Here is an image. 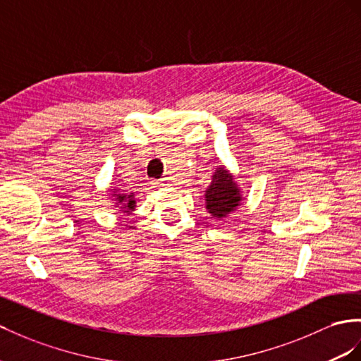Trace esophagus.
I'll list each match as a JSON object with an SVG mask.
<instances>
[{
    "mask_svg": "<svg viewBox=\"0 0 361 361\" xmlns=\"http://www.w3.org/2000/svg\"><path fill=\"white\" fill-rule=\"evenodd\" d=\"M155 188H163V186H168V181H166V178L160 180V181H155Z\"/></svg>",
    "mask_w": 361,
    "mask_h": 361,
    "instance_id": "34e87169",
    "label": "esophagus"
}]
</instances>
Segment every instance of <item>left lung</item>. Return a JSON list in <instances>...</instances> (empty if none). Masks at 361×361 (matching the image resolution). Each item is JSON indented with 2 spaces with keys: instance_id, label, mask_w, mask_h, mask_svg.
<instances>
[{
  "instance_id": "obj_1",
  "label": "left lung",
  "mask_w": 361,
  "mask_h": 361,
  "mask_svg": "<svg viewBox=\"0 0 361 361\" xmlns=\"http://www.w3.org/2000/svg\"><path fill=\"white\" fill-rule=\"evenodd\" d=\"M206 209L214 218H226L230 212L236 210L241 204L243 195L241 189L235 183L233 175L224 166L216 168V172L212 177L210 186L206 190Z\"/></svg>"
}]
</instances>
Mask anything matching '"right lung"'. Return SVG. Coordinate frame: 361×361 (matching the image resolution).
I'll list each match as a JSON object with an SVG mask.
<instances>
[{
    "instance_id": "obj_1",
    "label": "right lung",
    "mask_w": 361,
    "mask_h": 361,
    "mask_svg": "<svg viewBox=\"0 0 361 361\" xmlns=\"http://www.w3.org/2000/svg\"><path fill=\"white\" fill-rule=\"evenodd\" d=\"M113 190H114V193H113L114 201H117L116 206H120V209H122L123 214H126V215L131 214V212L135 209L134 193H128L125 190L117 192L116 189H113Z\"/></svg>"
}]
</instances>
